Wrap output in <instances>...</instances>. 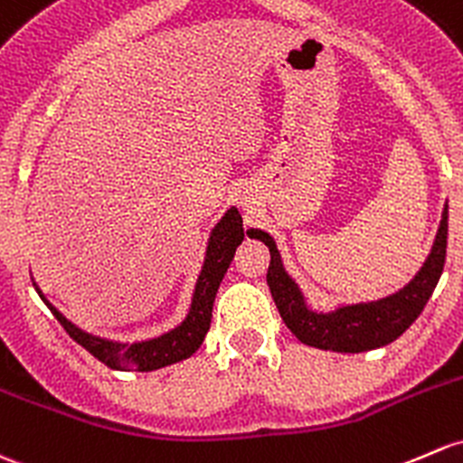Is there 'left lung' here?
Returning a JSON list of instances; mask_svg holds the SVG:
<instances>
[{
    "mask_svg": "<svg viewBox=\"0 0 463 463\" xmlns=\"http://www.w3.org/2000/svg\"><path fill=\"white\" fill-rule=\"evenodd\" d=\"M250 240H260L269 246L270 266L266 272V281L270 286V295L275 299L284 324L293 330L299 342L321 350L335 353H364L386 344L395 342L399 335L421 315L424 306L430 299L446 261V246H449V206L444 211L439 232L430 257L420 270V275L403 290L386 297V299L371 301V304L344 306L335 313L319 315L304 306L301 293L297 290L288 275L281 269L279 252L269 232L250 231Z\"/></svg>",
    "mask_w": 463,
    "mask_h": 463,
    "instance_id": "8db88e82",
    "label": "left lung"
}]
</instances>
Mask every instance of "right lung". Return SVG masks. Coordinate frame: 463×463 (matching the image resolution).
<instances>
[{"instance_id":"obj_1","label":"right lung","mask_w":463,"mask_h":463,"mask_svg":"<svg viewBox=\"0 0 463 463\" xmlns=\"http://www.w3.org/2000/svg\"><path fill=\"white\" fill-rule=\"evenodd\" d=\"M244 240V228H241V215L231 208L223 215L222 222L217 223L215 231L211 235V244H208L206 264H203L202 275H199L197 288H194L191 313L186 321L177 326L170 333L162 335L157 339H148V342L139 344H115L106 342V339L92 337L84 333L77 326H72L66 317H61L55 308L51 310L57 321L64 326V330L75 339L80 346H84L92 357L99 359L109 368L115 371H157V368L170 366L175 362L188 359L191 354L202 346L203 337H206L208 328H211L213 319V304H215V295L219 284H222L223 275H226L228 266H231L232 257H235L237 246ZM39 293V290H37ZM42 297V293H39Z\"/></svg>"}]
</instances>
